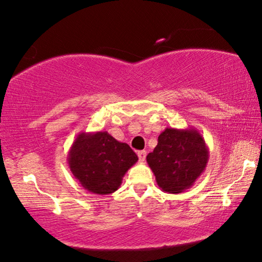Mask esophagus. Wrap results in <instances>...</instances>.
<instances>
[{"label":"esophagus","mask_w":262,"mask_h":262,"mask_svg":"<svg viewBox=\"0 0 262 262\" xmlns=\"http://www.w3.org/2000/svg\"><path fill=\"white\" fill-rule=\"evenodd\" d=\"M146 155H147V151H146V150H140L139 153H138L139 161H140V162H143L144 160H146Z\"/></svg>","instance_id":"1"}]
</instances>
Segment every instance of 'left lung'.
Returning a JSON list of instances; mask_svg holds the SVG:
<instances>
[{"label": "left lung", "instance_id": "8db88e82", "mask_svg": "<svg viewBox=\"0 0 262 262\" xmlns=\"http://www.w3.org/2000/svg\"><path fill=\"white\" fill-rule=\"evenodd\" d=\"M208 159V147L195 128H166L159 135L158 146L147 155L158 186L169 194L190 188L204 173Z\"/></svg>", "mask_w": 262, "mask_h": 262}]
</instances>
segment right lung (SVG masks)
<instances>
[{
  "label": "right lung",
  "mask_w": 262,
  "mask_h": 262,
  "mask_svg": "<svg viewBox=\"0 0 262 262\" xmlns=\"http://www.w3.org/2000/svg\"><path fill=\"white\" fill-rule=\"evenodd\" d=\"M67 160L70 171L84 189L107 195L119 189L124 174L139 159L127 143L107 132H82L70 147Z\"/></svg>",
  "instance_id": "right-lung-1"
}]
</instances>
